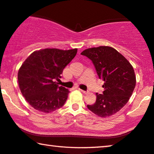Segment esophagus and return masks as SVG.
Returning a JSON list of instances; mask_svg holds the SVG:
<instances>
[{
    "instance_id": "esophagus-1",
    "label": "esophagus",
    "mask_w": 154,
    "mask_h": 154,
    "mask_svg": "<svg viewBox=\"0 0 154 154\" xmlns=\"http://www.w3.org/2000/svg\"><path fill=\"white\" fill-rule=\"evenodd\" d=\"M80 91L82 92V93H83L84 94H87V93H88V92H87V91H84V90H82V89H80Z\"/></svg>"
}]
</instances>
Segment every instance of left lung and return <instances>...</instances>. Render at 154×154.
I'll list each match as a JSON object with an SVG mask.
<instances>
[{"instance_id":"obj_1","label":"left lung","mask_w":154,"mask_h":154,"mask_svg":"<svg viewBox=\"0 0 154 154\" xmlns=\"http://www.w3.org/2000/svg\"><path fill=\"white\" fill-rule=\"evenodd\" d=\"M90 59L99 79L104 81L103 94L96 93V101L87 108L98 116H110L129 101L136 86L134 68L122 54L113 47L100 46L80 54Z\"/></svg>"}]
</instances>
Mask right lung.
Listing matches in <instances>:
<instances>
[{
    "label": "right lung",
    "instance_id": "1",
    "mask_svg": "<svg viewBox=\"0 0 154 154\" xmlns=\"http://www.w3.org/2000/svg\"><path fill=\"white\" fill-rule=\"evenodd\" d=\"M77 53V49H44L30 54L21 65L18 81L28 103L39 112L49 113L62 107L69 90L58 82L63 69Z\"/></svg>",
    "mask_w": 154,
    "mask_h": 154
}]
</instances>
